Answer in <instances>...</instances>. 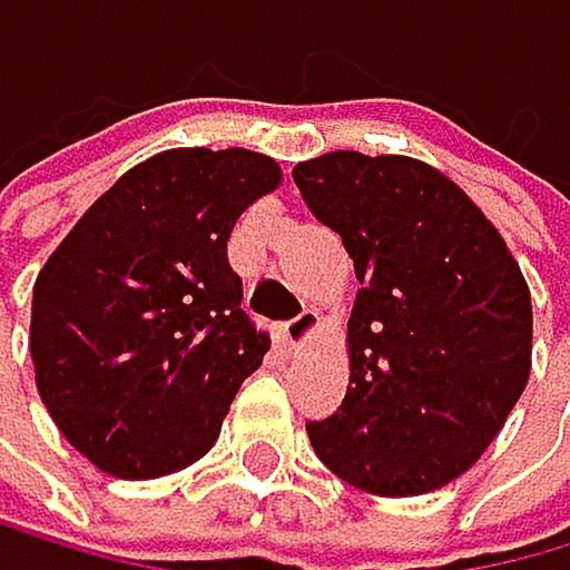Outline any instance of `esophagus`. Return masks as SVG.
I'll return each instance as SVG.
<instances>
[{
    "label": "esophagus",
    "instance_id": "obj_1",
    "mask_svg": "<svg viewBox=\"0 0 570 570\" xmlns=\"http://www.w3.org/2000/svg\"><path fill=\"white\" fill-rule=\"evenodd\" d=\"M317 314H314V309H303V314L299 317H292V321H285V342H288V346L292 350H299L303 346V342L309 338V335H314V328H317Z\"/></svg>",
    "mask_w": 570,
    "mask_h": 570
}]
</instances>
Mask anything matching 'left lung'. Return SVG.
Listing matches in <instances>:
<instances>
[{
  "instance_id": "1",
  "label": "left lung",
  "mask_w": 570,
  "mask_h": 570,
  "mask_svg": "<svg viewBox=\"0 0 570 570\" xmlns=\"http://www.w3.org/2000/svg\"><path fill=\"white\" fill-rule=\"evenodd\" d=\"M292 178L356 267L350 389L306 421L314 453L379 497L464 474L532 367V296L507 242L446 174L410 156L324 153Z\"/></svg>"
}]
</instances>
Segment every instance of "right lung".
Listing matches in <instances>:
<instances>
[{
  "label": "right lung",
  "instance_id": "1",
  "mask_svg": "<svg viewBox=\"0 0 570 570\" xmlns=\"http://www.w3.org/2000/svg\"><path fill=\"white\" fill-rule=\"evenodd\" d=\"M282 181L249 149H170L88 206L35 282L41 403L91 464L160 479L217 442L271 335L228 264L238 214Z\"/></svg>",
  "mask_w": 570,
  "mask_h": 570
}]
</instances>
